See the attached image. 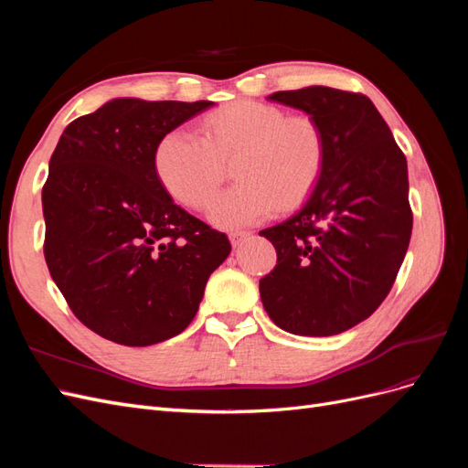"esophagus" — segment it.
<instances>
[{
    "label": "esophagus",
    "instance_id": "obj_1",
    "mask_svg": "<svg viewBox=\"0 0 468 468\" xmlns=\"http://www.w3.org/2000/svg\"><path fill=\"white\" fill-rule=\"evenodd\" d=\"M250 236H251V234L246 232V230H236V232H230V242H232L234 248H236V246H242Z\"/></svg>",
    "mask_w": 468,
    "mask_h": 468
}]
</instances>
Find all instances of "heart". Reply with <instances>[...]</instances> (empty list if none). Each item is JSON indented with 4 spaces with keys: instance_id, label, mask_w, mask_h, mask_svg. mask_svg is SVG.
Segmentation results:
<instances>
[{
    "instance_id": "1",
    "label": "heart",
    "mask_w": 468,
    "mask_h": 468,
    "mask_svg": "<svg viewBox=\"0 0 468 468\" xmlns=\"http://www.w3.org/2000/svg\"><path fill=\"white\" fill-rule=\"evenodd\" d=\"M234 160L238 183L208 210L220 229L256 224L277 207L303 205L324 172V133L310 117L242 101L207 117L203 136L186 126L165 133L154 152V169L172 199L205 208L224 179V162Z\"/></svg>"
}]
</instances>
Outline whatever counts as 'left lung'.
Segmentation results:
<instances>
[{"label":"left lung","instance_id":"obj_1","mask_svg":"<svg viewBox=\"0 0 468 468\" xmlns=\"http://www.w3.org/2000/svg\"><path fill=\"white\" fill-rule=\"evenodd\" d=\"M271 101L304 111L325 140L304 207L265 236L277 265L260 281L265 313L296 335H335L387 299L412 236L406 155L369 97L313 86Z\"/></svg>","mask_w":468,"mask_h":468}]
</instances>
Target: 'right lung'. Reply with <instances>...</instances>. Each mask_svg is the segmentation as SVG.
Wrapping results in <instances>:
<instances>
[{
    "label": "right lung",
    "mask_w": 468,
    "mask_h": 468,
    "mask_svg": "<svg viewBox=\"0 0 468 468\" xmlns=\"http://www.w3.org/2000/svg\"><path fill=\"white\" fill-rule=\"evenodd\" d=\"M210 105L112 99L69 122L52 152L45 260L76 318L111 342L144 347L181 334L232 250L154 169L162 136Z\"/></svg>",
    "instance_id": "right-lung-1"
}]
</instances>
